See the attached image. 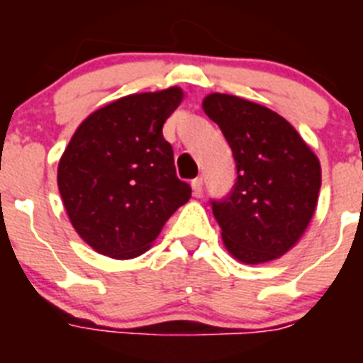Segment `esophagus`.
<instances>
[{
  "label": "esophagus",
  "instance_id": "1",
  "mask_svg": "<svg viewBox=\"0 0 363 363\" xmlns=\"http://www.w3.org/2000/svg\"><path fill=\"white\" fill-rule=\"evenodd\" d=\"M192 194L196 198L201 196V191H203V179L201 178H194L192 179Z\"/></svg>",
  "mask_w": 363,
  "mask_h": 363
}]
</instances>
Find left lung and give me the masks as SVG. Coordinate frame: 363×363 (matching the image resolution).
<instances>
[{"instance_id":"obj_1","label":"left lung","mask_w":363,"mask_h":363,"mask_svg":"<svg viewBox=\"0 0 363 363\" xmlns=\"http://www.w3.org/2000/svg\"><path fill=\"white\" fill-rule=\"evenodd\" d=\"M201 105L225 136L238 172L229 196L211 200L227 251L249 265L280 258L306 233L318 203L316 154L264 105L220 92Z\"/></svg>"}]
</instances>
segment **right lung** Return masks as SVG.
Listing matches in <instances>:
<instances>
[{
  "instance_id": "1",
  "label": "right lung",
  "mask_w": 363,
  "mask_h": 363,
  "mask_svg": "<svg viewBox=\"0 0 363 363\" xmlns=\"http://www.w3.org/2000/svg\"><path fill=\"white\" fill-rule=\"evenodd\" d=\"M182 99L179 86L125 96L92 112L70 138L57 187L72 227L99 255H143L191 198L162 133Z\"/></svg>"
}]
</instances>
